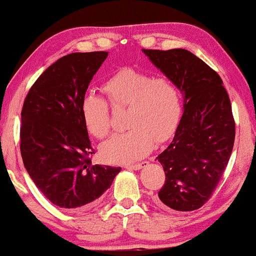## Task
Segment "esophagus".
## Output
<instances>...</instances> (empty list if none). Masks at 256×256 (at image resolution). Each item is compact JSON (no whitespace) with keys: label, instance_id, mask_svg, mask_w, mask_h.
Instances as JSON below:
<instances>
[{"label":"esophagus","instance_id":"esophagus-1","mask_svg":"<svg viewBox=\"0 0 256 256\" xmlns=\"http://www.w3.org/2000/svg\"><path fill=\"white\" fill-rule=\"evenodd\" d=\"M148 162L147 161H142L140 164H126V168L127 169H134V170H138V169H141L142 167H144V166H147Z\"/></svg>","mask_w":256,"mask_h":256}]
</instances>
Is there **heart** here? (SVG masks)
Instances as JSON below:
<instances>
[{"instance_id":"1","label":"heart","mask_w":256,"mask_h":256,"mask_svg":"<svg viewBox=\"0 0 256 256\" xmlns=\"http://www.w3.org/2000/svg\"><path fill=\"white\" fill-rule=\"evenodd\" d=\"M109 104L115 109H128V132L115 134L101 146L107 162L130 164L146 156L156 144H164L174 135L182 112L178 86L166 76L124 67L112 75L102 86ZM84 127L96 138L109 134L110 109L104 98L87 94L81 102Z\"/></svg>"}]
</instances>
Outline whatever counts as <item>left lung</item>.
<instances>
[{
	"mask_svg": "<svg viewBox=\"0 0 256 256\" xmlns=\"http://www.w3.org/2000/svg\"><path fill=\"white\" fill-rule=\"evenodd\" d=\"M184 95V115L172 144L156 158L164 184L158 204L178 212L202 207L220 182L235 140L230 96L214 69L186 49H142Z\"/></svg>",
	"mask_w": 256,
	"mask_h": 256,
	"instance_id": "8db88e82",
	"label": "left lung"
}]
</instances>
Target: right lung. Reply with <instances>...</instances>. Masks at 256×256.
<instances>
[{"label": "right lung", "instance_id": "add662e5", "mask_svg": "<svg viewBox=\"0 0 256 256\" xmlns=\"http://www.w3.org/2000/svg\"><path fill=\"white\" fill-rule=\"evenodd\" d=\"M107 52L58 58L32 86L21 112V155L36 187L55 206L81 209L110 187L121 167L92 164L95 154L81 102Z\"/></svg>", "mask_w": 256, "mask_h": 256}]
</instances>
